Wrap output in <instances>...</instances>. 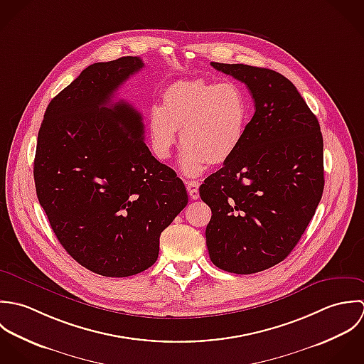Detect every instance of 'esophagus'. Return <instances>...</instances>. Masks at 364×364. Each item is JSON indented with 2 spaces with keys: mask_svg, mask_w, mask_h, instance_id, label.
<instances>
[{
  "mask_svg": "<svg viewBox=\"0 0 364 364\" xmlns=\"http://www.w3.org/2000/svg\"><path fill=\"white\" fill-rule=\"evenodd\" d=\"M198 188H200V183L197 180H191V181H187V190H188V194L193 200H197L200 197V193H198Z\"/></svg>",
  "mask_w": 364,
  "mask_h": 364,
  "instance_id": "1",
  "label": "esophagus"
}]
</instances>
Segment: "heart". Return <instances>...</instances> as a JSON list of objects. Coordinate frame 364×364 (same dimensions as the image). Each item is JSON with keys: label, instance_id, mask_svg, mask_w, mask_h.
Returning <instances> with one entry per match:
<instances>
[{"label": "heart", "instance_id": "b5f03b06", "mask_svg": "<svg viewBox=\"0 0 364 364\" xmlns=\"http://www.w3.org/2000/svg\"><path fill=\"white\" fill-rule=\"evenodd\" d=\"M249 119V98L240 85L187 80L163 91L161 107H151L147 127L159 159L170 156L180 131V167L187 176H198L208 164H223L237 151Z\"/></svg>", "mask_w": 364, "mask_h": 364}]
</instances>
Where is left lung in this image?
I'll return each instance as SVG.
<instances>
[{
  "instance_id": "obj_1",
  "label": "left lung",
  "mask_w": 364,
  "mask_h": 364,
  "mask_svg": "<svg viewBox=\"0 0 364 364\" xmlns=\"http://www.w3.org/2000/svg\"><path fill=\"white\" fill-rule=\"evenodd\" d=\"M249 88L255 115L237 151L200 187L211 208L205 237L211 262L252 274L283 262L295 247L323 193L319 122L283 74L213 62Z\"/></svg>"
}]
</instances>
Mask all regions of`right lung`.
I'll return each instance as SVG.
<instances>
[{
  "instance_id": "1",
  "label": "right lung",
  "mask_w": 364,
  "mask_h": 364,
  "mask_svg": "<svg viewBox=\"0 0 364 364\" xmlns=\"http://www.w3.org/2000/svg\"><path fill=\"white\" fill-rule=\"evenodd\" d=\"M144 68L94 63L48 105L33 161L39 204L66 252L105 277L154 264L160 233L187 205L184 183L151 156L142 115L115 91Z\"/></svg>"
}]
</instances>
